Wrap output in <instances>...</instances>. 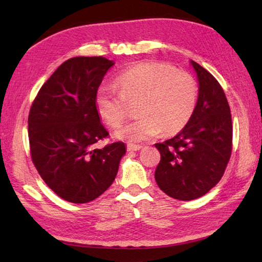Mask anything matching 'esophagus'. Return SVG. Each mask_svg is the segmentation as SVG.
Listing matches in <instances>:
<instances>
[{
    "label": "esophagus",
    "instance_id": "1",
    "mask_svg": "<svg viewBox=\"0 0 262 262\" xmlns=\"http://www.w3.org/2000/svg\"><path fill=\"white\" fill-rule=\"evenodd\" d=\"M143 147L141 145H134V144H128L127 145V151L130 152H136V151H139V149Z\"/></svg>",
    "mask_w": 262,
    "mask_h": 262
}]
</instances>
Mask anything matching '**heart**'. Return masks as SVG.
<instances>
[{
	"label": "heart",
	"mask_w": 262,
	"mask_h": 262,
	"mask_svg": "<svg viewBox=\"0 0 262 262\" xmlns=\"http://www.w3.org/2000/svg\"><path fill=\"white\" fill-rule=\"evenodd\" d=\"M113 87L102 85L95 95L96 110L111 127L121 124L127 105L136 103L135 121L117 128L115 137L128 141L152 138L161 131L171 135L181 130L194 113L197 84L186 72L165 62H140L124 71Z\"/></svg>",
	"instance_id": "b5f03b06"
}]
</instances>
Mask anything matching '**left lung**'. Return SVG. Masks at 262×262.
I'll list each match as a JSON object with an SVG mask.
<instances>
[{"label":"left lung","mask_w":262,"mask_h":262,"mask_svg":"<svg viewBox=\"0 0 262 262\" xmlns=\"http://www.w3.org/2000/svg\"><path fill=\"white\" fill-rule=\"evenodd\" d=\"M190 63L199 80L194 113L177 136L156 144L161 159L154 178L165 194L180 201L199 199L215 187L232 151V119L224 91L205 68Z\"/></svg>","instance_id":"8db88e82"}]
</instances>
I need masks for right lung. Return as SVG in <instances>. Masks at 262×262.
<instances>
[{"label": "right lung", "mask_w": 262, "mask_h": 262, "mask_svg": "<svg viewBox=\"0 0 262 262\" xmlns=\"http://www.w3.org/2000/svg\"><path fill=\"white\" fill-rule=\"evenodd\" d=\"M115 62L75 57L61 63L42 84L28 119L31 158L55 194L88 203L114 182L126 148L122 141L95 148L108 137L95 105L98 87Z\"/></svg>", "instance_id": "right-lung-1"}]
</instances>
